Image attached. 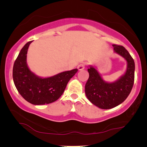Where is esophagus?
Here are the masks:
<instances>
[{"mask_svg":"<svg viewBox=\"0 0 147 147\" xmlns=\"http://www.w3.org/2000/svg\"><path fill=\"white\" fill-rule=\"evenodd\" d=\"M85 66H86L85 63H80V65L78 66V70H80V71H81V70H83L84 68H85Z\"/></svg>","mask_w":147,"mask_h":147,"instance_id":"34e87169","label":"esophagus"}]
</instances>
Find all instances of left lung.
Returning <instances> with one entry per match:
<instances>
[{
    "instance_id": "8db88e82",
    "label": "left lung",
    "mask_w": 147,
    "mask_h": 147,
    "mask_svg": "<svg viewBox=\"0 0 147 147\" xmlns=\"http://www.w3.org/2000/svg\"><path fill=\"white\" fill-rule=\"evenodd\" d=\"M114 52L126 61V71L113 82L104 80L97 68L89 65V78L85 86V93L92 104L101 109H111L122 103L129 95L134 84V59L122 46L112 45Z\"/></svg>"
}]
</instances>
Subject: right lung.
I'll use <instances>...</instances> for the list:
<instances>
[{
  "instance_id": "add662e5",
  "label": "right lung",
  "mask_w": 147,
  "mask_h": 147,
  "mask_svg": "<svg viewBox=\"0 0 147 147\" xmlns=\"http://www.w3.org/2000/svg\"><path fill=\"white\" fill-rule=\"evenodd\" d=\"M31 42L24 45L15 60L13 69L14 84L22 97L29 103L34 105L52 103L63 94L68 82L78 69L47 78L37 76L31 71L27 63V51Z\"/></svg>"
}]
</instances>
